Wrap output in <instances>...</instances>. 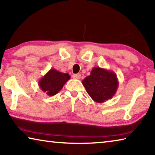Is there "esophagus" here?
Segmentation results:
<instances>
[{
    "label": "esophagus",
    "mask_w": 155,
    "mask_h": 155,
    "mask_svg": "<svg viewBox=\"0 0 155 155\" xmlns=\"http://www.w3.org/2000/svg\"><path fill=\"white\" fill-rule=\"evenodd\" d=\"M72 77L73 78H74V79H80L81 74H73Z\"/></svg>",
    "instance_id": "1"
}]
</instances>
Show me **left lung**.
I'll return each instance as SVG.
<instances>
[{
    "label": "left lung",
    "mask_w": 155,
    "mask_h": 155,
    "mask_svg": "<svg viewBox=\"0 0 155 155\" xmlns=\"http://www.w3.org/2000/svg\"><path fill=\"white\" fill-rule=\"evenodd\" d=\"M82 83L92 100L100 104L112 99L119 87L116 74L99 67L93 68Z\"/></svg>",
    "instance_id": "1"
}]
</instances>
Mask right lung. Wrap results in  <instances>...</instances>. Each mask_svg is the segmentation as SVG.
<instances>
[{
    "label": "right lung",
    "mask_w": 155,
    "mask_h": 155,
    "mask_svg": "<svg viewBox=\"0 0 155 155\" xmlns=\"http://www.w3.org/2000/svg\"><path fill=\"white\" fill-rule=\"evenodd\" d=\"M70 78L69 74L61 72L52 68L39 80L38 85L41 90L48 96H54L62 89Z\"/></svg>",
    "instance_id": "right-lung-1"
}]
</instances>
